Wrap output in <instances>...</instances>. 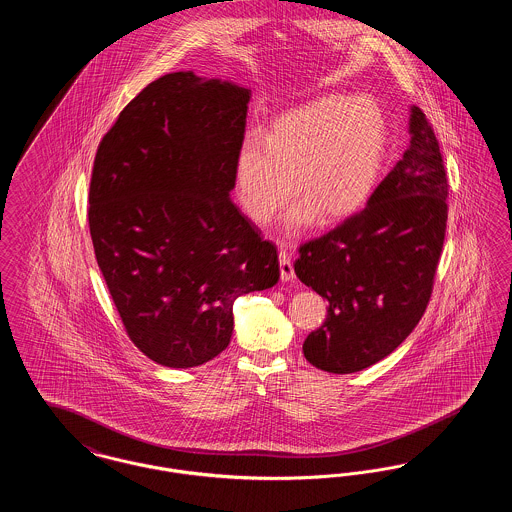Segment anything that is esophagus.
<instances>
[{
	"label": "esophagus",
	"mask_w": 512,
	"mask_h": 512,
	"mask_svg": "<svg viewBox=\"0 0 512 512\" xmlns=\"http://www.w3.org/2000/svg\"><path fill=\"white\" fill-rule=\"evenodd\" d=\"M278 257H280V278L282 282H290L295 278V272H293L292 259H290V253L284 245H280L278 249Z\"/></svg>",
	"instance_id": "obj_1"
}]
</instances>
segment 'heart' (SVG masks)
<instances>
[{
	"label": "heart",
	"instance_id": "obj_1",
	"mask_svg": "<svg viewBox=\"0 0 512 512\" xmlns=\"http://www.w3.org/2000/svg\"><path fill=\"white\" fill-rule=\"evenodd\" d=\"M388 122L368 96L326 94L270 124L265 140L247 138L234 163L245 215L265 224L292 194V230L318 219L336 224L357 215L382 171Z\"/></svg>",
	"mask_w": 512,
	"mask_h": 512
}]
</instances>
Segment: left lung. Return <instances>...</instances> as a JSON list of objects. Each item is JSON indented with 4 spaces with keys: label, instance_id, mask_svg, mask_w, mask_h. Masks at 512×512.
I'll list each match as a JSON object with an SVG mask.
<instances>
[{
    "label": "left lung",
    "instance_id": "obj_1",
    "mask_svg": "<svg viewBox=\"0 0 512 512\" xmlns=\"http://www.w3.org/2000/svg\"><path fill=\"white\" fill-rule=\"evenodd\" d=\"M411 142L366 207L299 247L297 278L328 301L303 355L324 372L351 374L395 351L424 315L447 224V176L436 134L411 107Z\"/></svg>",
    "mask_w": 512,
    "mask_h": 512
}]
</instances>
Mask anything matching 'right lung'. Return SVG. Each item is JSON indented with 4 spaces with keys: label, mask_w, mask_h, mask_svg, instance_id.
<instances>
[{
    "label": "right lung",
    "mask_w": 512,
    "mask_h": 512,
    "mask_svg": "<svg viewBox=\"0 0 512 512\" xmlns=\"http://www.w3.org/2000/svg\"><path fill=\"white\" fill-rule=\"evenodd\" d=\"M251 90L192 71L153 80L103 136L90 234L128 338L192 368L222 353L234 301L272 288L278 253L230 199Z\"/></svg>",
    "instance_id": "obj_1"
}]
</instances>
